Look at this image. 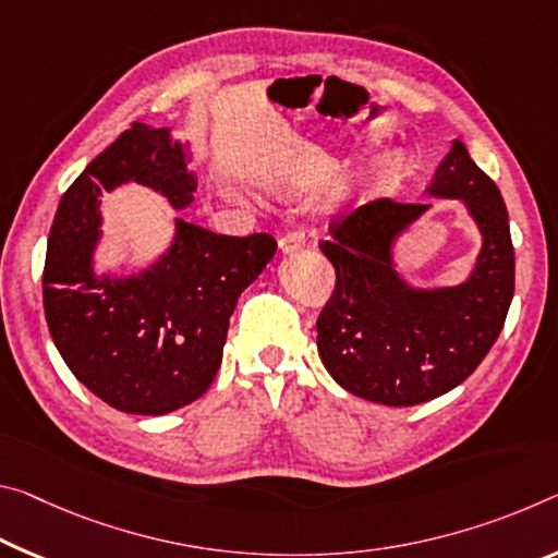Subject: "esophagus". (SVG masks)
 Instances as JSON below:
<instances>
[{"label": "esophagus", "mask_w": 558, "mask_h": 558, "mask_svg": "<svg viewBox=\"0 0 558 558\" xmlns=\"http://www.w3.org/2000/svg\"><path fill=\"white\" fill-rule=\"evenodd\" d=\"M278 245H280L282 253L298 251L300 245H305V231H303V228H293V231H288L286 235L278 238Z\"/></svg>", "instance_id": "obj_1"}]
</instances>
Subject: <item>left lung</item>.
I'll use <instances>...</instances> for the list:
<instances>
[{
  "label": "left lung",
  "mask_w": 558,
  "mask_h": 558,
  "mask_svg": "<svg viewBox=\"0 0 558 558\" xmlns=\"http://www.w3.org/2000/svg\"><path fill=\"white\" fill-rule=\"evenodd\" d=\"M429 193L464 201L482 231L476 268L462 286L414 290L397 276L395 238L427 203L375 198L335 218L320 241L335 290L317 317V352L335 383L362 400L410 407L454 390L497 342L514 298L507 206L462 141Z\"/></svg>",
  "instance_id": "1"
}]
</instances>
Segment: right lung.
Wrapping results in <instances>:
<instances>
[{
  "label": "right lung",
  "instance_id": "right-lung-1",
  "mask_svg": "<svg viewBox=\"0 0 558 558\" xmlns=\"http://www.w3.org/2000/svg\"><path fill=\"white\" fill-rule=\"evenodd\" d=\"M136 181L173 208L196 179L168 129L131 123L59 201L44 263V313L61 357L88 392L129 414H166L208 390L223 360L238 298L276 255V238L218 235L175 220V241L151 270L96 278L99 196Z\"/></svg>",
  "mask_w": 558,
  "mask_h": 558
}]
</instances>
